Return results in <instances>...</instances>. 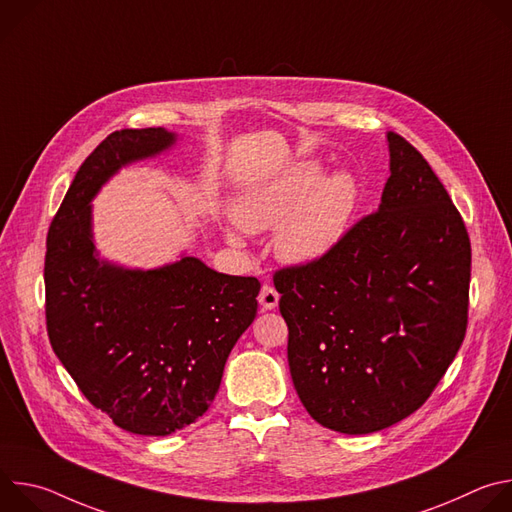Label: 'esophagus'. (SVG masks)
Masks as SVG:
<instances>
[{"instance_id": "esophagus-1", "label": "esophagus", "mask_w": 512, "mask_h": 512, "mask_svg": "<svg viewBox=\"0 0 512 512\" xmlns=\"http://www.w3.org/2000/svg\"><path fill=\"white\" fill-rule=\"evenodd\" d=\"M259 304H261L263 310H273V308H277V304H279V294H277V289H275L273 285L265 283V285L261 287Z\"/></svg>"}]
</instances>
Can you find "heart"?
<instances>
[{
    "instance_id": "1",
    "label": "heart",
    "mask_w": 512,
    "mask_h": 512,
    "mask_svg": "<svg viewBox=\"0 0 512 512\" xmlns=\"http://www.w3.org/2000/svg\"><path fill=\"white\" fill-rule=\"evenodd\" d=\"M320 178L318 164L294 166L241 196L233 208L235 221L249 233L281 224L275 237L279 257L289 263L318 261L342 239L356 206L350 176Z\"/></svg>"
}]
</instances>
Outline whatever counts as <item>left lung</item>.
Wrapping results in <instances>:
<instances>
[{"label":"left lung","instance_id":"1","mask_svg":"<svg viewBox=\"0 0 512 512\" xmlns=\"http://www.w3.org/2000/svg\"><path fill=\"white\" fill-rule=\"evenodd\" d=\"M391 176L379 210L318 261L273 273L287 362L306 411L358 435L417 411L468 326L472 249L462 214L425 158L387 133Z\"/></svg>","mask_w":512,"mask_h":512}]
</instances>
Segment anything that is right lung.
Returning a JSON list of instances; mask_svg holds the SVG:
<instances>
[{
  "label": "right lung",
  "mask_w": 512,
  "mask_h": 512,
  "mask_svg": "<svg viewBox=\"0 0 512 512\" xmlns=\"http://www.w3.org/2000/svg\"><path fill=\"white\" fill-rule=\"evenodd\" d=\"M174 139L164 127L107 135L79 168L46 239L52 350L93 407L139 435L174 433L208 409L261 289L257 277L216 273L196 257L152 271L97 259L91 198L121 166Z\"/></svg>",
  "instance_id": "add662e5"
}]
</instances>
